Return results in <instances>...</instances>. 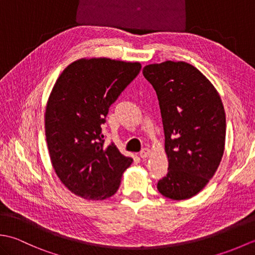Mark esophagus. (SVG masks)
Listing matches in <instances>:
<instances>
[{"mask_svg":"<svg viewBox=\"0 0 255 255\" xmlns=\"http://www.w3.org/2000/svg\"><path fill=\"white\" fill-rule=\"evenodd\" d=\"M139 155H140V158H141V159L148 158V156L150 155V149L149 148H143L141 151H140Z\"/></svg>","mask_w":255,"mask_h":255,"instance_id":"1","label":"esophagus"}]
</instances>
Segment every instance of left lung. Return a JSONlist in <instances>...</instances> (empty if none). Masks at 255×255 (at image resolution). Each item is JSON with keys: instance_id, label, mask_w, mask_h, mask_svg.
<instances>
[{"instance_id": "8db88e82", "label": "left lung", "mask_w": 255, "mask_h": 255, "mask_svg": "<svg viewBox=\"0 0 255 255\" xmlns=\"http://www.w3.org/2000/svg\"><path fill=\"white\" fill-rule=\"evenodd\" d=\"M142 73L158 95L169 159L156 187L167 198L188 199L207 185L224 155L223 102L210 81L184 61L149 64Z\"/></svg>"}]
</instances>
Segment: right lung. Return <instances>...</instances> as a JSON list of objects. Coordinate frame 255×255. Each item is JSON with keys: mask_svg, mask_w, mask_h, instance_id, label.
Returning <instances> with one entry per match:
<instances>
[{"mask_svg": "<svg viewBox=\"0 0 255 255\" xmlns=\"http://www.w3.org/2000/svg\"><path fill=\"white\" fill-rule=\"evenodd\" d=\"M141 69L139 62L79 59L53 85L45 131L53 169L69 191L89 200L113 196L132 159L105 145L101 125L111 105Z\"/></svg>", "mask_w": 255, "mask_h": 255, "instance_id": "1", "label": "right lung"}]
</instances>
